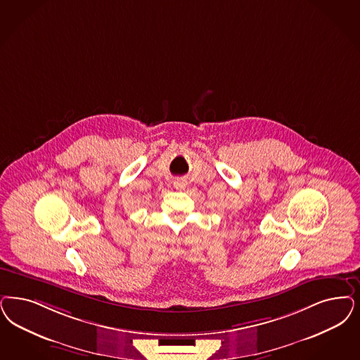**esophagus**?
Wrapping results in <instances>:
<instances>
[{
  "instance_id": "esophagus-1",
  "label": "esophagus",
  "mask_w": 360,
  "mask_h": 360,
  "mask_svg": "<svg viewBox=\"0 0 360 360\" xmlns=\"http://www.w3.org/2000/svg\"><path fill=\"white\" fill-rule=\"evenodd\" d=\"M186 186V179H176V181H174V187H175L176 190H184Z\"/></svg>"
}]
</instances>
